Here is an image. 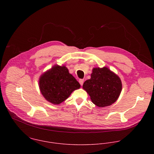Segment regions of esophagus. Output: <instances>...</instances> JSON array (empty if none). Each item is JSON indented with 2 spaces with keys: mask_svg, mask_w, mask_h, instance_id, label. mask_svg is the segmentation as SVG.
<instances>
[{
  "mask_svg": "<svg viewBox=\"0 0 154 154\" xmlns=\"http://www.w3.org/2000/svg\"><path fill=\"white\" fill-rule=\"evenodd\" d=\"M84 82V79H80V80L79 81V84H81V85H83Z\"/></svg>",
  "mask_w": 154,
  "mask_h": 154,
  "instance_id": "obj_1",
  "label": "esophagus"
}]
</instances>
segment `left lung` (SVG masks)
I'll list each match as a JSON object with an SVG mask.
<instances>
[{"instance_id":"8db88e82","label":"left lung","mask_w":154,"mask_h":154,"mask_svg":"<svg viewBox=\"0 0 154 154\" xmlns=\"http://www.w3.org/2000/svg\"><path fill=\"white\" fill-rule=\"evenodd\" d=\"M92 102L99 107L109 106L119 98L122 84L117 75L107 67H94L91 78L83 85Z\"/></svg>"}]
</instances>
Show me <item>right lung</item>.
Returning <instances> with one entry per match:
<instances>
[{
	"mask_svg": "<svg viewBox=\"0 0 154 154\" xmlns=\"http://www.w3.org/2000/svg\"><path fill=\"white\" fill-rule=\"evenodd\" d=\"M38 83L44 98L54 105L63 102L73 91L81 87L65 65H54L40 76Z\"/></svg>",
	"mask_w": 154,
	"mask_h": 154,
	"instance_id": "add662e5",
	"label": "right lung"
}]
</instances>
